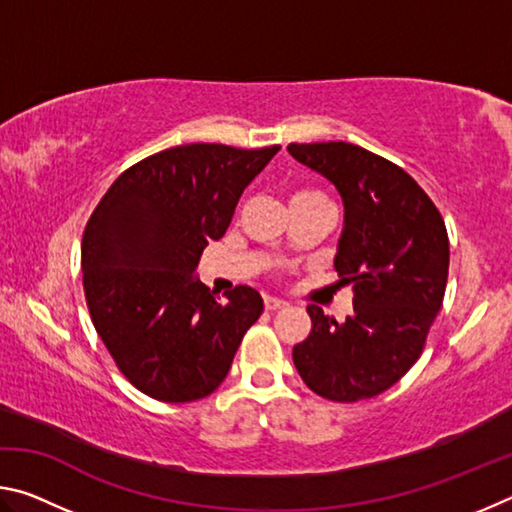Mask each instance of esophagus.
<instances>
[{"label": "esophagus", "mask_w": 512, "mask_h": 512, "mask_svg": "<svg viewBox=\"0 0 512 512\" xmlns=\"http://www.w3.org/2000/svg\"><path fill=\"white\" fill-rule=\"evenodd\" d=\"M264 307H266L268 311H277V309H284V307H287V302L280 300V298H271V296H266V298H264Z\"/></svg>", "instance_id": "34e87169"}]
</instances>
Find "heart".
<instances>
[{
  "label": "heart",
  "instance_id": "heart-1",
  "mask_svg": "<svg viewBox=\"0 0 512 512\" xmlns=\"http://www.w3.org/2000/svg\"><path fill=\"white\" fill-rule=\"evenodd\" d=\"M302 196H320L318 192H311V189H302V192H298L293 198H302Z\"/></svg>",
  "mask_w": 512,
  "mask_h": 512
}]
</instances>
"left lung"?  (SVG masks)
I'll use <instances>...</instances> for the list:
<instances>
[{
  "instance_id": "obj_1",
  "label": "left lung",
  "mask_w": 512,
  "mask_h": 512,
  "mask_svg": "<svg viewBox=\"0 0 512 512\" xmlns=\"http://www.w3.org/2000/svg\"><path fill=\"white\" fill-rule=\"evenodd\" d=\"M289 153L339 189L345 225L334 268L354 291L343 323L307 307L311 332L293 348V363L325 400H368L424 350L447 287L445 221L409 173L357 144H289Z\"/></svg>"
}]
</instances>
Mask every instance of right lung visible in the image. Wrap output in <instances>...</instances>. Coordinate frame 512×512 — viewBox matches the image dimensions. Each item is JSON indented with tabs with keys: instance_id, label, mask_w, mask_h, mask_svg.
<instances>
[{
	"instance_id": "obj_1",
	"label": "right lung",
	"mask_w": 512,
	"mask_h": 512,
	"mask_svg": "<svg viewBox=\"0 0 512 512\" xmlns=\"http://www.w3.org/2000/svg\"><path fill=\"white\" fill-rule=\"evenodd\" d=\"M277 151L185 144L149 155L110 185L85 225L81 268L94 329L153 400L214 393L264 311L255 289L239 284L219 300L194 271Z\"/></svg>"
}]
</instances>
